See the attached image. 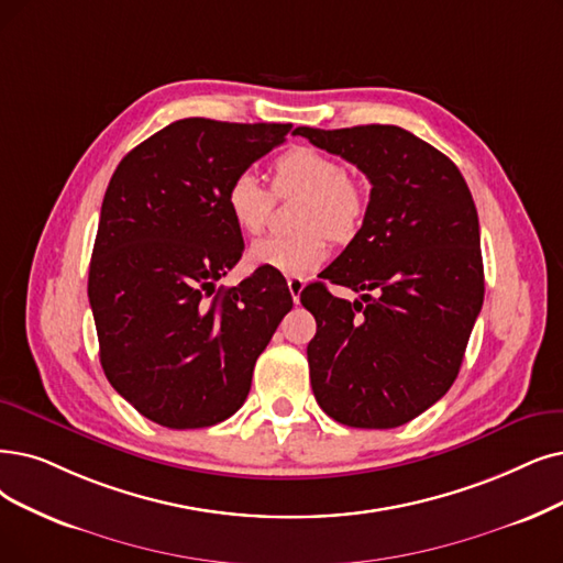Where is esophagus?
I'll list each match as a JSON object with an SVG mask.
<instances>
[{"label":"esophagus","mask_w":563,"mask_h":563,"mask_svg":"<svg viewBox=\"0 0 563 563\" xmlns=\"http://www.w3.org/2000/svg\"><path fill=\"white\" fill-rule=\"evenodd\" d=\"M286 284H288L290 296H294V302L298 305L300 302V294H302V288H305V279L302 277H288Z\"/></svg>","instance_id":"1"}]
</instances>
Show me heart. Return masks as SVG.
I'll list each match as a JSON object with an SVG mask.
<instances>
[{
    "mask_svg": "<svg viewBox=\"0 0 563 563\" xmlns=\"http://www.w3.org/2000/svg\"><path fill=\"white\" fill-rule=\"evenodd\" d=\"M273 190L279 198L302 196L296 208L298 231L256 240L250 261L282 275L302 277L319 269L328 256V238L349 242L365 214L363 189L349 177L346 166L313 147H294L277 156ZM223 206L240 233L258 235L273 214L275 195L254 170H242L223 191Z\"/></svg>",
    "mask_w": 563,
    "mask_h": 563,
    "instance_id": "b5f03b06",
    "label": "heart"
}]
</instances>
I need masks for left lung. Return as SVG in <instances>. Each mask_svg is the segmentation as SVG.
<instances>
[{
	"instance_id": "left-lung-1",
	"label": "left lung",
	"mask_w": 563,
	"mask_h": 563,
	"mask_svg": "<svg viewBox=\"0 0 563 563\" xmlns=\"http://www.w3.org/2000/svg\"><path fill=\"white\" fill-rule=\"evenodd\" d=\"M372 183L363 227L300 302L317 319L307 346L311 390L336 422L390 430L439 401L457 378L483 307L485 279L474 198L457 166L393 124L298 126Z\"/></svg>"
}]
</instances>
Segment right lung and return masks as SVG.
Segmentation results:
<instances>
[{
    "label": "right lung",
    "mask_w": 563,
    "mask_h": 563,
    "mask_svg": "<svg viewBox=\"0 0 563 563\" xmlns=\"http://www.w3.org/2000/svg\"><path fill=\"white\" fill-rule=\"evenodd\" d=\"M288 131L177 120L110 177L87 296L110 386L156 424L198 430L231 418L294 307L275 269L217 290L244 250L223 191Z\"/></svg>",
    "instance_id": "right-lung-1"
}]
</instances>
